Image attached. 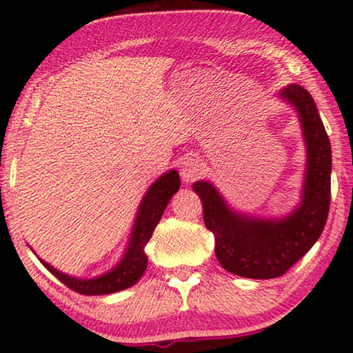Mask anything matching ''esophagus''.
<instances>
[{
  "instance_id": "esophagus-1",
  "label": "esophagus",
  "mask_w": 353,
  "mask_h": 353,
  "mask_svg": "<svg viewBox=\"0 0 353 353\" xmlns=\"http://www.w3.org/2000/svg\"><path fill=\"white\" fill-rule=\"evenodd\" d=\"M204 173V165L199 159H194V157H190L181 162L180 167V175L183 178V181L186 183H191L194 181L196 178H199Z\"/></svg>"
}]
</instances>
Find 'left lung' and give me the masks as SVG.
Segmentation results:
<instances>
[{"label":"left lung","instance_id":"8db88e82","mask_svg":"<svg viewBox=\"0 0 353 353\" xmlns=\"http://www.w3.org/2000/svg\"><path fill=\"white\" fill-rule=\"evenodd\" d=\"M278 99L296 112L306 145L301 199L293 211L280 217L245 214L230 208L211 181L193 183L203 201L204 224L214 234L219 263L254 280L281 276L293 267L323 234L329 214L332 152L314 99L296 83L280 90Z\"/></svg>","mask_w":353,"mask_h":353}]
</instances>
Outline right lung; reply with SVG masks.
Listing matches in <instances>:
<instances>
[{"label":"right lung","instance_id":"add662e5","mask_svg":"<svg viewBox=\"0 0 353 353\" xmlns=\"http://www.w3.org/2000/svg\"><path fill=\"white\" fill-rule=\"evenodd\" d=\"M180 175H178L176 170H168L167 173L157 178L154 183L149 186V190L145 191V194L141 199V204H139L128 247H125L119 262L110 272L94 278H78L60 272V270L52 267L50 263L43 262L42 259L39 260L52 275L80 294L93 296V294H110L130 288L141 280L143 272H145V245L150 241L159 221L162 219V214L170 199L180 190Z\"/></svg>","mask_w":353,"mask_h":353}]
</instances>
